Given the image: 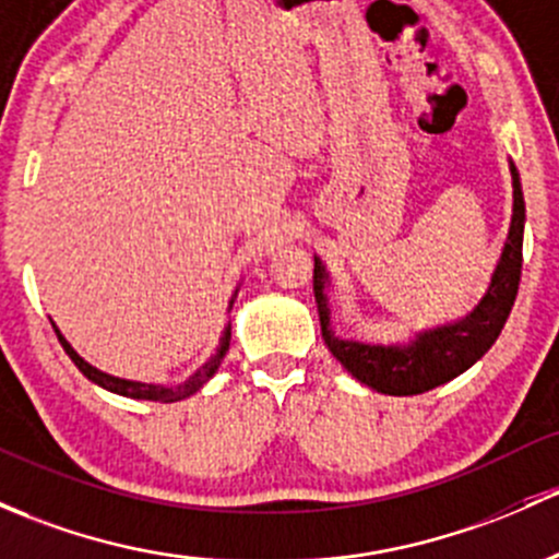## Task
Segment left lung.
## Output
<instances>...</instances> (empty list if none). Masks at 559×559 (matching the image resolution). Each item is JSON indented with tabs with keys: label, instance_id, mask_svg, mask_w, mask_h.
Segmentation results:
<instances>
[{
	"label": "left lung",
	"instance_id": "8db88e82",
	"mask_svg": "<svg viewBox=\"0 0 559 559\" xmlns=\"http://www.w3.org/2000/svg\"><path fill=\"white\" fill-rule=\"evenodd\" d=\"M509 168H512L514 187L512 225H509L507 243H503L501 260L492 270L485 297L463 319L418 332L407 345H369L334 337L324 292L329 286V273L324 262L316 257L313 292L316 305H319L321 334H324V343L332 350V356L354 374L358 383L369 385L378 393H388V396H415V393H426L431 388L450 383L452 378L474 367L492 348L509 313H512L522 273L525 198H522L520 174H516L514 163H509Z\"/></svg>",
	"mask_w": 559,
	"mask_h": 559
}]
</instances>
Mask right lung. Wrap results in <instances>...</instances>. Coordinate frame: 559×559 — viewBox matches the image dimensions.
Here are the masks:
<instances>
[{
	"label": "right lung",
	"instance_id": "add662e5",
	"mask_svg": "<svg viewBox=\"0 0 559 559\" xmlns=\"http://www.w3.org/2000/svg\"><path fill=\"white\" fill-rule=\"evenodd\" d=\"M235 295H238V289H235ZM230 308H233V299H230ZM52 329H56V334H58V343L63 345V350H67L69 358H72L74 364H78V369L82 374H85L87 380H93L96 385L107 388V391H111V393H120V396H128V399H144V402L168 404V402H179V399L192 396V393L201 391V388L209 383L211 378H214L216 369H219V364H222V358H225L227 350H230V324H227L225 334H222V340H219V348H216V354L211 356L209 361H205L195 374H190V378H187L185 383H179V385H155V383H139V380L115 378V374H107V372H102V369L91 367V364H87L85 358H82L78 350H74L72 345L67 343V337L58 332L56 324H52Z\"/></svg>",
	"mask_w": 559,
	"mask_h": 559
}]
</instances>
